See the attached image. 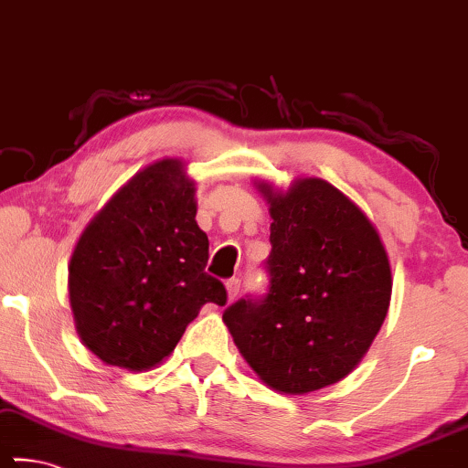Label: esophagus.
Returning a JSON list of instances; mask_svg holds the SVG:
<instances>
[{"label": "esophagus", "mask_w": 468, "mask_h": 468, "mask_svg": "<svg viewBox=\"0 0 468 468\" xmlns=\"http://www.w3.org/2000/svg\"><path fill=\"white\" fill-rule=\"evenodd\" d=\"M239 289H240V281L239 279L226 281V291H228V300L229 302H232L236 295H239Z\"/></svg>", "instance_id": "esophagus-1"}]
</instances>
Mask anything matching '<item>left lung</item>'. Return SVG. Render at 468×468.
I'll return each instance as SVG.
<instances>
[{
  "label": "left lung",
  "instance_id": "left-lung-1",
  "mask_svg": "<svg viewBox=\"0 0 468 468\" xmlns=\"http://www.w3.org/2000/svg\"><path fill=\"white\" fill-rule=\"evenodd\" d=\"M270 205V293L223 313L236 348L281 395L346 378L367 355L390 306L392 274L374 223L318 177L287 189L255 181Z\"/></svg>",
  "mask_w": 468,
  "mask_h": 468
}]
</instances>
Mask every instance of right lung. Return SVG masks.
I'll return each instance as SVG.
<instances>
[{
  "mask_svg": "<svg viewBox=\"0 0 468 468\" xmlns=\"http://www.w3.org/2000/svg\"><path fill=\"white\" fill-rule=\"evenodd\" d=\"M207 261L186 162L162 158L141 168L88 221L71 253L80 340L113 367L160 365L205 303H226V287L205 272Z\"/></svg>",
  "mask_w": 468,
  "mask_h": 468,
  "instance_id": "right-lung-1",
  "label": "right lung"
}]
</instances>
